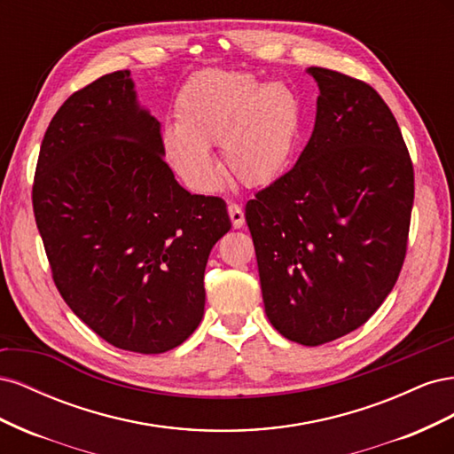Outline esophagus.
Returning <instances> with one entry per match:
<instances>
[{
  "label": "esophagus",
  "instance_id": "esophagus-1",
  "mask_svg": "<svg viewBox=\"0 0 454 454\" xmlns=\"http://www.w3.org/2000/svg\"><path fill=\"white\" fill-rule=\"evenodd\" d=\"M227 210H229V217H231V223H232V227H235V229H240V227H242V223H244V212H242L240 206H239V204H235V202H229Z\"/></svg>",
  "mask_w": 454,
  "mask_h": 454
}]
</instances>
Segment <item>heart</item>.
Returning <instances> with one entry per match:
<instances>
[{"label": "heart", "mask_w": 454, "mask_h": 454, "mask_svg": "<svg viewBox=\"0 0 454 454\" xmlns=\"http://www.w3.org/2000/svg\"><path fill=\"white\" fill-rule=\"evenodd\" d=\"M177 122L162 130L170 167L195 191L217 189L222 168L210 145H222L227 172L248 187L272 184L287 168L299 138V102L282 83L261 85L246 72L206 70L176 104Z\"/></svg>", "instance_id": "1"}]
</instances>
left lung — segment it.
<instances>
[{
  "mask_svg": "<svg viewBox=\"0 0 454 454\" xmlns=\"http://www.w3.org/2000/svg\"><path fill=\"white\" fill-rule=\"evenodd\" d=\"M316 122L295 167L246 204L267 318L318 347L364 325L407 254L415 172L397 121L365 81L309 67Z\"/></svg>",
  "mask_w": 454,
  "mask_h": 454,
  "instance_id": "left-lung-1",
  "label": "left lung"
}]
</instances>
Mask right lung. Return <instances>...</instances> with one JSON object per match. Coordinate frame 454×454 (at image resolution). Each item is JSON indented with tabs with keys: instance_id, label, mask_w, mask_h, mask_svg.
I'll return each instance as SVG.
<instances>
[{
	"instance_id": "add662e5",
	"label": "right lung",
	"mask_w": 454,
	"mask_h": 454,
	"mask_svg": "<svg viewBox=\"0 0 454 454\" xmlns=\"http://www.w3.org/2000/svg\"><path fill=\"white\" fill-rule=\"evenodd\" d=\"M160 122L129 70L67 98L39 149L32 204L54 286L109 345L176 348L204 314V269L231 229L225 200L191 195L162 159Z\"/></svg>"
}]
</instances>
